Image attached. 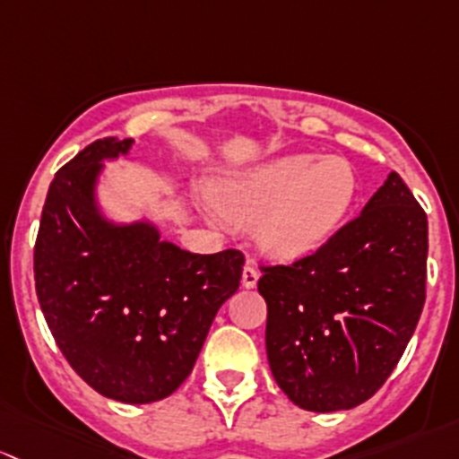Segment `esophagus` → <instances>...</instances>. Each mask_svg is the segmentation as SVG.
<instances>
[{
  "instance_id": "1",
  "label": "esophagus",
  "mask_w": 459,
  "mask_h": 459,
  "mask_svg": "<svg viewBox=\"0 0 459 459\" xmlns=\"http://www.w3.org/2000/svg\"><path fill=\"white\" fill-rule=\"evenodd\" d=\"M256 282H258V269L254 267L252 263H247L243 269V287L252 290V287H256Z\"/></svg>"
}]
</instances>
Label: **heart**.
<instances>
[{
  "label": "heart",
  "mask_w": 459,
  "mask_h": 459,
  "mask_svg": "<svg viewBox=\"0 0 459 459\" xmlns=\"http://www.w3.org/2000/svg\"><path fill=\"white\" fill-rule=\"evenodd\" d=\"M358 174L342 157L290 154L236 172L214 187V205L231 223L258 225L278 258H302L342 228L358 198Z\"/></svg>",
  "instance_id": "1"
}]
</instances>
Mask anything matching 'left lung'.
I'll return each instance as SVG.
<instances>
[{"label":"left lung","mask_w":459,"mask_h":459,"mask_svg":"<svg viewBox=\"0 0 459 459\" xmlns=\"http://www.w3.org/2000/svg\"><path fill=\"white\" fill-rule=\"evenodd\" d=\"M427 214L398 172L309 256L261 267L269 369L316 413L367 403L403 358L427 299Z\"/></svg>","instance_id":"1"}]
</instances>
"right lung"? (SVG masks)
Returning a JSON list of instances; mask_svg holds the SVG:
<instances>
[{"instance_id":"add662e5","label":"right lung","mask_w":459,"mask_h":459,"mask_svg":"<svg viewBox=\"0 0 459 459\" xmlns=\"http://www.w3.org/2000/svg\"><path fill=\"white\" fill-rule=\"evenodd\" d=\"M132 139H99L55 174L35 243V287L56 347L101 395L126 404L168 398L195 367L216 311L236 294L238 249L192 254L150 223L101 216L103 159Z\"/></svg>"}]
</instances>
